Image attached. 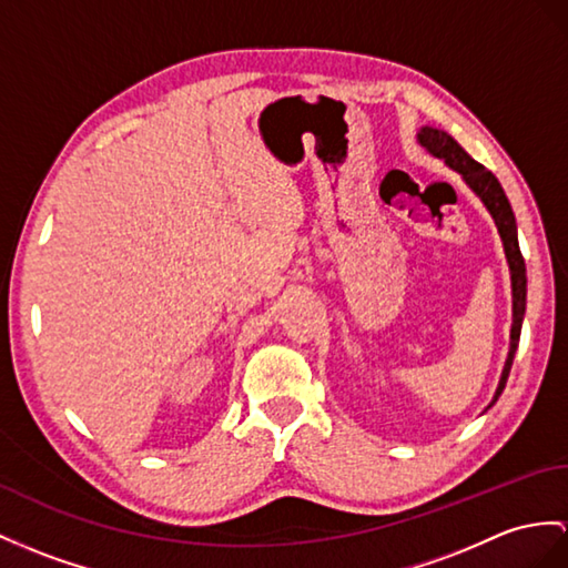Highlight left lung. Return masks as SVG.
<instances>
[{"mask_svg": "<svg viewBox=\"0 0 568 568\" xmlns=\"http://www.w3.org/2000/svg\"><path fill=\"white\" fill-rule=\"evenodd\" d=\"M417 142L428 151V154L440 159L448 165V169L463 175L465 185L475 192L484 206H487V212L491 214L496 231H499L501 243H504V253H506L508 272H510V296H514V323H510V347H508V356H506V364H504L501 378H499V388H496L491 403H489V407H491L506 388L510 364H514L518 339H520L525 296H528V276H525V260L520 255V245H518L516 216H514V210H510V202L506 197L501 183L496 180V175L469 156L467 151L458 142H455L448 132L428 128L426 124V128H422L417 132Z\"/></svg>", "mask_w": 568, "mask_h": 568, "instance_id": "left-lung-1", "label": "left lung"}]
</instances>
